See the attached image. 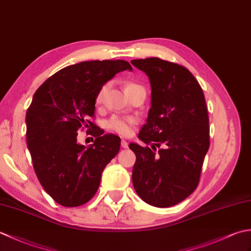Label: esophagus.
Wrapping results in <instances>:
<instances>
[{"label": "esophagus", "instance_id": "obj_1", "mask_svg": "<svg viewBox=\"0 0 251 251\" xmlns=\"http://www.w3.org/2000/svg\"><path fill=\"white\" fill-rule=\"evenodd\" d=\"M121 146H122V148L127 149V148H128V142L125 141V140H122V142H121Z\"/></svg>", "mask_w": 251, "mask_h": 251}]
</instances>
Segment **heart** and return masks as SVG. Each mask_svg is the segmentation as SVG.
<instances>
[{"label": "heart", "mask_w": 251, "mask_h": 251, "mask_svg": "<svg viewBox=\"0 0 251 251\" xmlns=\"http://www.w3.org/2000/svg\"><path fill=\"white\" fill-rule=\"evenodd\" d=\"M141 85L134 83V82H127L125 85V92H128V90L140 87ZM109 89V84L106 83L100 87L98 90L97 95H96V104H101L103 102L105 94ZM138 123V120L134 116H119V115H113L111 116L110 119L106 121L105 126L110 131L114 132L123 137H128L131 135L132 129H134L135 125Z\"/></svg>", "instance_id": "obj_1"}]
</instances>
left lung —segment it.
<instances>
[{
    "mask_svg": "<svg viewBox=\"0 0 251 251\" xmlns=\"http://www.w3.org/2000/svg\"><path fill=\"white\" fill-rule=\"evenodd\" d=\"M131 63L149 76L152 89L147 124L138 136L151 147L129 145L136 154L132 183L148 204L172 207L200 182L210 143L205 96L193 74L178 63L157 57Z\"/></svg>",
    "mask_w": 251,
    "mask_h": 251,
    "instance_id": "8db88e82",
    "label": "left lung"
}]
</instances>
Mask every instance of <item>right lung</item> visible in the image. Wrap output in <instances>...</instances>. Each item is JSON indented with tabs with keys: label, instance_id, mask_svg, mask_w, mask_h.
Returning a JSON list of instances; mask_svg holds the SVG:
<instances>
[{
	"label": "right lung",
	"instance_id": "obj_1",
	"mask_svg": "<svg viewBox=\"0 0 251 251\" xmlns=\"http://www.w3.org/2000/svg\"><path fill=\"white\" fill-rule=\"evenodd\" d=\"M125 70H132L125 60L83 61L56 72L33 96L25 114L26 146L40 183L61 206L92 200L104 167L120 151V138L102 135L92 119L100 87ZM81 128L96 138L87 149L77 143Z\"/></svg>",
	"mask_w": 251,
	"mask_h": 251
}]
</instances>
